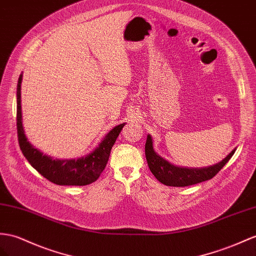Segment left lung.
Listing matches in <instances>:
<instances>
[{
	"label": "left lung",
	"mask_w": 256,
	"mask_h": 256,
	"mask_svg": "<svg viewBox=\"0 0 256 256\" xmlns=\"http://www.w3.org/2000/svg\"><path fill=\"white\" fill-rule=\"evenodd\" d=\"M234 152L236 149H234L224 160H222L218 164L201 168H189L173 166L156 154L154 149L152 138L150 135L147 136L145 145L146 159L150 171H152L154 178L160 182H162V184L173 187L196 185L199 184V182L213 178L220 171L222 168L230 160Z\"/></svg>",
	"instance_id": "8db88e82"
}]
</instances>
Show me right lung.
<instances>
[{
    "label": "right lung",
    "instance_id": "1",
    "mask_svg": "<svg viewBox=\"0 0 256 256\" xmlns=\"http://www.w3.org/2000/svg\"><path fill=\"white\" fill-rule=\"evenodd\" d=\"M22 74L19 76L17 84V134L19 146L26 159L38 173L56 185L85 186L94 182L106 168L111 148L126 123L111 130L98 147L88 156L71 160L50 158L32 146L26 137L22 116Z\"/></svg>",
    "mask_w": 256,
    "mask_h": 256
}]
</instances>
